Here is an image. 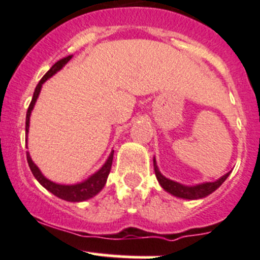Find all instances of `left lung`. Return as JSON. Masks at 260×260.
<instances>
[{
  "instance_id": "1",
  "label": "left lung",
  "mask_w": 260,
  "mask_h": 260,
  "mask_svg": "<svg viewBox=\"0 0 260 260\" xmlns=\"http://www.w3.org/2000/svg\"><path fill=\"white\" fill-rule=\"evenodd\" d=\"M153 169L154 174H156L157 181L161 185V187L164 188L166 192L171 193L172 196L179 199H183V200H199V199H204L206 196H209L210 193L214 192L215 190L220 187V186L224 183V181L229 177L230 172L222 175L220 179L216 181H212V182H201L196 183V185H183V183L177 182L171 179H167L166 176L161 174L158 166H157L156 157H153Z\"/></svg>"
}]
</instances>
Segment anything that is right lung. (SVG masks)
I'll return each mask as SVG.
<instances>
[{"mask_svg":"<svg viewBox=\"0 0 260 260\" xmlns=\"http://www.w3.org/2000/svg\"><path fill=\"white\" fill-rule=\"evenodd\" d=\"M73 57V55H69V56H65L62 59H60L59 61L55 62L48 73L43 77V79L39 81V84L36 85L35 91H34L32 101H31L30 106H28L27 113H26V136L28 135V128H30V117L31 113H32V109L35 107L36 101H38L39 95H40L41 88H43V84L45 83L46 80H49L52 75L56 74L57 72L62 69L68 62L70 61V59ZM26 146H27V137H26ZM113 154L114 151L112 149L111 153H109L108 158L104 162L103 166L95 171L94 174H91L88 179H85L81 182L72 183V185H65V183H57L54 182V181L49 180L48 177L44 176L43 172L40 171L38 166L35 165V162L32 161L30 156V152H27V162L28 166H30L31 172L35 176V179L39 181L43 187H45L49 192H51L52 195H55L56 198L61 199V200L69 201V203H81V201L89 200V199L94 198L95 195H98L102 190H103L104 185H106L107 179H108V175L111 172L112 162H113Z\"/></svg>","mask_w":260,"mask_h":260,"instance_id":"1","label":"right lung"}]
</instances>
